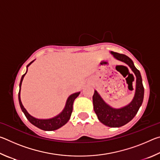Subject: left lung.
<instances>
[{
  "instance_id": "obj_1",
  "label": "left lung",
  "mask_w": 160,
  "mask_h": 160,
  "mask_svg": "<svg viewBox=\"0 0 160 160\" xmlns=\"http://www.w3.org/2000/svg\"><path fill=\"white\" fill-rule=\"evenodd\" d=\"M116 60L123 62L128 65L136 78L135 92L132 101L126 106L118 109L112 107L102 98L100 94L94 90L92 97L94 112L101 123L112 128H118L123 126L131 121L135 117L141 107L144 97V88L142 85V77L140 72L136 68L131 58L128 56L118 53L110 51Z\"/></svg>"
}]
</instances>
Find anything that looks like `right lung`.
<instances>
[{
    "instance_id": "obj_1",
    "label": "right lung",
    "mask_w": 160,
    "mask_h": 160,
    "mask_svg": "<svg viewBox=\"0 0 160 160\" xmlns=\"http://www.w3.org/2000/svg\"><path fill=\"white\" fill-rule=\"evenodd\" d=\"M34 61V60L32 61L31 63H29L28 66H27V71L21 78V80L20 82V90H19V93H18L19 103H20L22 111L23 113H25L27 118L28 119L29 122H30L32 124H33L34 126L37 127V128L43 130V131H55V130L60 128L61 127L64 126L65 124L69 121L70 116H71V113L72 112V104H73L74 100L77 98L78 95H79L80 92L72 94L71 95H70L68 97V98L67 99V101L66 103V105H65L63 110L57 116H54V117L51 118H47V119H39V118L33 117V116L29 114V113L28 112V111L25 109V108L24 107L22 104L21 99H20V90H21L22 82L24 77H25L27 72H28V67L30 66Z\"/></svg>"
}]
</instances>
